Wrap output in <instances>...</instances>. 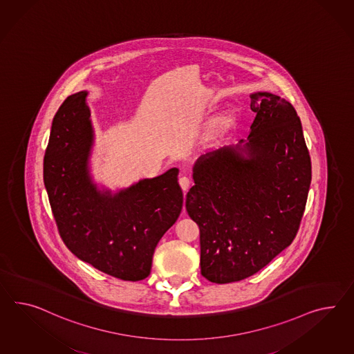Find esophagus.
<instances>
[{
  "instance_id": "obj_1",
  "label": "esophagus",
  "mask_w": 354,
  "mask_h": 354,
  "mask_svg": "<svg viewBox=\"0 0 354 354\" xmlns=\"http://www.w3.org/2000/svg\"><path fill=\"white\" fill-rule=\"evenodd\" d=\"M180 186H181L182 190L186 191L189 190V187H190L191 185V178H189V177H186V176H183V177H181L180 178Z\"/></svg>"
}]
</instances>
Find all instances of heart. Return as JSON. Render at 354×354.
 Returning a JSON list of instances; mask_svg holds the SVG:
<instances>
[{"label": "heart", "mask_w": 354, "mask_h": 354, "mask_svg": "<svg viewBox=\"0 0 354 354\" xmlns=\"http://www.w3.org/2000/svg\"><path fill=\"white\" fill-rule=\"evenodd\" d=\"M236 110L232 106H228L226 109L222 110L217 117L213 120L212 123V128L213 129H218V128L226 126L227 123H230L232 119L235 118Z\"/></svg>", "instance_id": "obj_1"}]
</instances>
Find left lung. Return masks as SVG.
<instances>
[{"mask_svg":"<svg viewBox=\"0 0 354 354\" xmlns=\"http://www.w3.org/2000/svg\"><path fill=\"white\" fill-rule=\"evenodd\" d=\"M249 136L201 155L186 210L200 230L201 274L216 283L261 271L292 243L304 213L312 165L289 101L253 92Z\"/></svg>","mask_w":354,"mask_h":354,"instance_id":"obj_1","label":"left lung"}]
</instances>
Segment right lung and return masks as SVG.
Instances as JSON below:
<instances>
[{
	"instance_id": "obj_1",
	"label": "right lung",
	"mask_w": 354,
	"mask_h": 354,
	"mask_svg": "<svg viewBox=\"0 0 354 354\" xmlns=\"http://www.w3.org/2000/svg\"><path fill=\"white\" fill-rule=\"evenodd\" d=\"M88 92L69 96L55 114L44 159V182L60 236L83 262L124 281L144 280L155 248L180 217L178 168L128 187L96 182L95 129Z\"/></svg>"
}]
</instances>
